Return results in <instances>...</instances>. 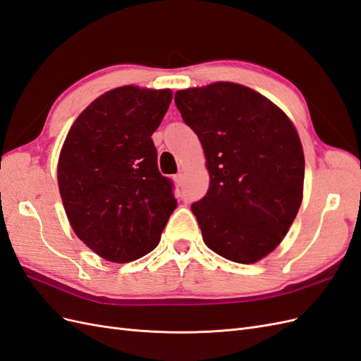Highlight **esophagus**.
Here are the masks:
<instances>
[{
    "label": "esophagus",
    "mask_w": 361,
    "mask_h": 361,
    "mask_svg": "<svg viewBox=\"0 0 361 361\" xmlns=\"http://www.w3.org/2000/svg\"><path fill=\"white\" fill-rule=\"evenodd\" d=\"M182 179H183V174L182 173H178V174H173V180L176 185H180L182 183Z\"/></svg>",
    "instance_id": "esophagus-1"
}]
</instances>
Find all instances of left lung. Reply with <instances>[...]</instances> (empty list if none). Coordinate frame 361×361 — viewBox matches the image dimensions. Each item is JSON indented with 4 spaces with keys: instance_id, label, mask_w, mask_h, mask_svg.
Returning a JSON list of instances; mask_svg holds the SVG:
<instances>
[{
    "instance_id": "8db88e82",
    "label": "left lung",
    "mask_w": 361,
    "mask_h": 361,
    "mask_svg": "<svg viewBox=\"0 0 361 361\" xmlns=\"http://www.w3.org/2000/svg\"><path fill=\"white\" fill-rule=\"evenodd\" d=\"M197 134L209 173L192 203L204 244L236 264H255L286 236L304 188L300 135L285 111L250 87L218 81L174 94Z\"/></svg>"
}]
</instances>
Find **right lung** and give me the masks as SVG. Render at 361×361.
<instances>
[{
  "label": "right lung",
  "mask_w": 361,
  "mask_h": 361,
  "mask_svg": "<svg viewBox=\"0 0 361 361\" xmlns=\"http://www.w3.org/2000/svg\"><path fill=\"white\" fill-rule=\"evenodd\" d=\"M171 90L122 85L76 117L57 179L75 235L97 256L126 264L150 253L178 202L158 170L155 133Z\"/></svg>",
  "instance_id": "obj_1"
}]
</instances>
